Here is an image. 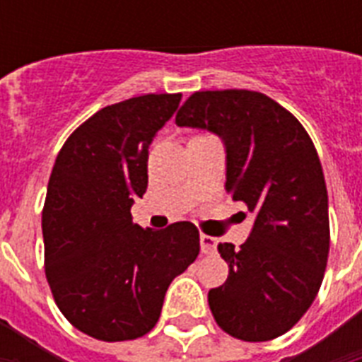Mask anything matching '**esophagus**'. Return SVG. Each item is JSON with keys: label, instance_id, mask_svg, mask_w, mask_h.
Segmentation results:
<instances>
[{"label": "esophagus", "instance_id": "34e87169", "mask_svg": "<svg viewBox=\"0 0 362 362\" xmlns=\"http://www.w3.org/2000/svg\"><path fill=\"white\" fill-rule=\"evenodd\" d=\"M218 247V238L210 235H201V250L203 253H214Z\"/></svg>", "mask_w": 362, "mask_h": 362}]
</instances>
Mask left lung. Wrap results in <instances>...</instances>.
Masks as SVG:
<instances>
[{
	"instance_id": "8db88e82",
	"label": "left lung",
	"mask_w": 362,
	"mask_h": 362,
	"mask_svg": "<svg viewBox=\"0 0 362 362\" xmlns=\"http://www.w3.org/2000/svg\"><path fill=\"white\" fill-rule=\"evenodd\" d=\"M176 124L220 136L227 193L255 218L238 250L218 246L229 278L209 291L216 323L246 342L281 337L314 303L329 255V197L314 142L289 110L250 90L195 92Z\"/></svg>"
}]
</instances>
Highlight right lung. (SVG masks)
<instances>
[{"label": "right lung", "instance_id": "right-lung-1", "mask_svg": "<svg viewBox=\"0 0 362 362\" xmlns=\"http://www.w3.org/2000/svg\"><path fill=\"white\" fill-rule=\"evenodd\" d=\"M182 93H148L105 107L65 141L42 209L45 274L54 300L84 334L103 342L144 337L165 293L199 255L189 221L133 223L148 187V148Z\"/></svg>", "mask_w": 362, "mask_h": 362}]
</instances>
